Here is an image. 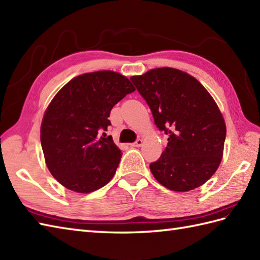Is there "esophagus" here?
Returning <instances> with one entry per match:
<instances>
[{
	"label": "esophagus",
	"mask_w": 260,
	"mask_h": 260,
	"mask_svg": "<svg viewBox=\"0 0 260 260\" xmlns=\"http://www.w3.org/2000/svg\"><path fill=\"white\" fill-rule=\"evenodd\" d=\"M142 144H143V140H141V139H137L133 144H132V146H134V147H140V146H142Z\"/></svg>",
	"instance_id": "esophagus-1"
}]
</instances>
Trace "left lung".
<instances>
[{
  "label": "left lung",
  "instance_id": "8db88e82",
  "mask_svg": "<svg viewBox=\"0 0 260 260\" xmlns=\"http://www.w3.org/2000/svg\"><path fill=\"white\" fill-rule=\"evenodd\" d=\"M145 99L168 146L150 164L158 183L185 192L206 183L222 158L225 124L221 113L194 77L174 68H156L131 78Z\"/></svg>",
  "mask_w": 260,
  "mask_h": 260
}]
</instances>
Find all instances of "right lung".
<instances>
[{
  "mask_svg": "<svg viewBox=\"0 0 260 260\" xmlns=\"http://www.w3.org/2000/svg\"><path fill=\"white\" fill-rule=\"evenodd\" d=\"M134 90L126 77L103 70L76 77L54 96L40 137L47 167L60 184L89 193L113 179L121 153L105 131L112 125L110 110Z\"/></svg>",
  "mask_w": 260,
  "mask_h": 260,
  "instance_id": "obj_1",
  "label": "right lung"
}]
</instances>
